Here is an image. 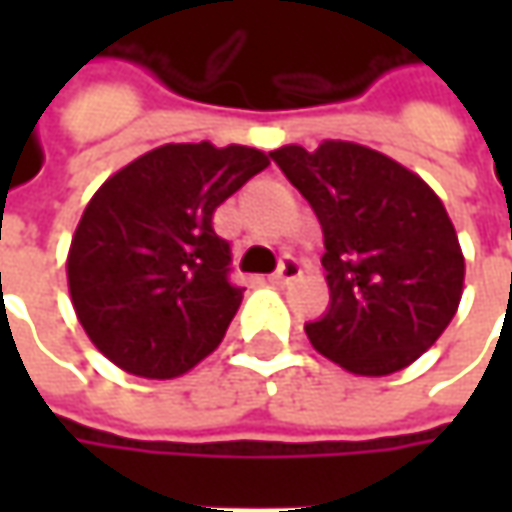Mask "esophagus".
<instances>
[{"mask_svg":"<svg viewBox=\"0 0 512 512\" xmlns=\"http://www.w3.org/2000/svg\"><path fill=\"white\" fill-rule=\"evenodd\" d=\"M299 276H302V265H299L293 256H285V259H282V265H279V270H276L270 279H273L276 285H287V282H293V279H299Z\"/></svg>","mask_w":512,"mask_h":512,"instance_id":"esophagus-1","label":"esophagus"}]
</instances>
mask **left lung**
<instances>
[{"instance_id": "obj_1", "label": "left lung", "mask_w": 512, "mask_h": 512, "mask_svg": "<svg viewBox=\"0 0 512 512\" xmlns=\"http://www.w3.org/2000/svg\"><path fill=\"white\" fill-rule=\"evenodd\" d=\"M270 156L325 233L330 310L305 327L310 344L356 376L410 367L462 302L464 253L442 199L419 173L356 142Z\"/></svg>"}]
</instances>
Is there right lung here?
<instances>
[{"instance_id": "obj_1", "label": "right lung", "mask_w": 512, "mask_h": 512, "mask_svg": "<svg viewBox=\"0 0 512 512\" xmlns=\"http://www.w3.org/2000/svg\"><path fill=\"white\" fill-rule=\"evenodd\" d=\"M270 165L247 145L170 142L93 193L68 250L79 325L102 356L145 379H173L210 356L242 305L216 207Z\"/></svg>"}]
</instances>
